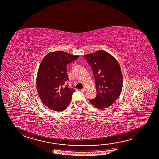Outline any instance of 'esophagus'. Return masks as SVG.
I'll use <instances>...</instances> for the list:
<instances>
[{
  "label": "esophagus",
  "instance_id": "obj_1",
  "mask_svg": "<svg viewBox=\"0 0 159 159\" xmlns=\"http://www.w3.org/2000/svg\"><path fill=\"white\" fill-rule=\"evenodd\" d=\"M81 92H83V93H84V92L85 91V89H82L81 90Z\"/></svg>",
  "mask_w": 159,
  "mask_h": 159
}]
</instances>
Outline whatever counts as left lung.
<instances>
[{
	"label": "left lung",
	"instance_id": "obj_1",
	"mask_svg": "<svg viewBox=\"0 0 159 159\" xmlns=\"http://www.w3.org/2000/svg\"><path fill=\"white\" fill-rule=\"evenodd\" d=\"M94 74L96 98L89 102L98 109L110 107L122 91V74L120 65L112 55L104 50L84 55Z\"/></svg>",
	"mask_w": 159,
	"mask_h": 159
}]
</instances>
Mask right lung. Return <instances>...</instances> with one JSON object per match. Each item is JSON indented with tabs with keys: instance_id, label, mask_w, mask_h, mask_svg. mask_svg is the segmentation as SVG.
<instances>
[{
	"instance_id": "right-lung-1",
	"label": "right lung",
	"mask_w": 159,
	"mask_h": 159,
	"mask_svg": "<svg viewBox=\"0 0 159 159\" xmlns=\"http://www.w3.org/2000/svg\"><path fill=\"white\" fill-rule=\"evenodd\" d=\"M63 51L50 52L45 56L37 76V91L42 102L53 111L65 110L75 90L65 85L68 80L66 65L78 58Z\"/></svg>"
}]
</instances>
